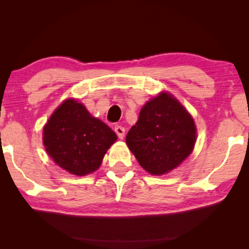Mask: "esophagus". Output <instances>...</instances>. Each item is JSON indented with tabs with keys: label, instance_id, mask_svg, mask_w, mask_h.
Listing matches in <instances>:
<instances>
[{
	"label": "esophagus",
	"instance_id": "obj_1",
	"mask_svg": "<svg viewBox=\"0 0 249 249\" xmlns=\"http://www.w3.org/2000/svg\"><path fill=\"white\" fill-rule=\"evenodd\" d=\"M114 130L117 136H119V138H121V140H123L124 138V135H125V128L123 127V126L121 125H116L114 127Z\"/></svg>",
	"mask_w": 249,
	"mask_h": 249
}]
</instances>
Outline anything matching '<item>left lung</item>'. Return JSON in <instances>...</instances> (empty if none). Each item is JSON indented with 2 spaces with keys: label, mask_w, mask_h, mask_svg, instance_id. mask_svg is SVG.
Instances as JSON below:
<instances>
[{
  "label": "left lung",
  "mask_w": 249,
  "mask_h": 249,
  "mask_svg": "<svg viewBox=\"0 0 249 249\" xmlns=\"http://www.w3.org/2000/svg\"><path fill=\"white\" fill-rule=\"evenodd\" d=\"M195 121L168 92L149 100L137 123L126 135V144L150 175L161 176L178 167L195 148Z\"/></svg>",
  "instance_id": "left-lung-1"
}]
</instances>
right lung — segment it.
<instances>
[{"instance_id": "obj_1", "label": "right lung", "mask_w": 249, "mask_h": 249, "mask_svg": "<svg viewBox=\"0 0 249 249\" xmlns=\"http://www.w3.org/2000/svg\"><path fill=\"white\" fill-rule=\"evenodd\" d=\"M116 140V134L107 124L74 99L64 101L43 129V142L49 157L75 176L98 170Z\"/></svg>"}]
</instances>
